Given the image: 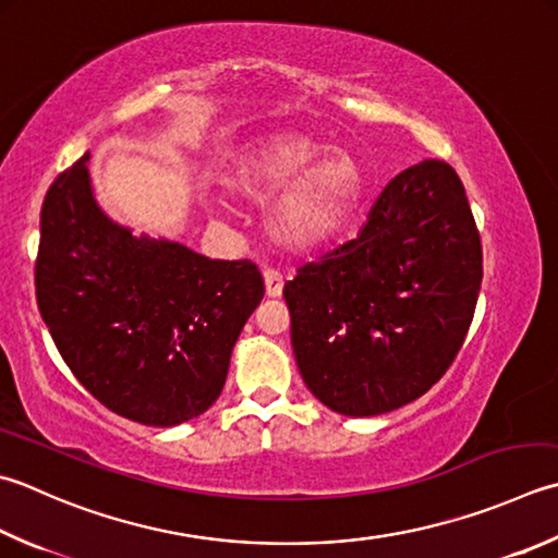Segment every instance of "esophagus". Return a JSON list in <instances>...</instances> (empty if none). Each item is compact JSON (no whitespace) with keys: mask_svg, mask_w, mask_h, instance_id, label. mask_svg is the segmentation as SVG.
Wrapping results in <instances>:
<instances>
[{"mask_svg":"<svg viewBox=\"0 0 558 558\" xmlns=\"http://www.w3.org/2000/svg\"><path fill=\"white\" fill-rule=\"evenodd\" d=\"M264 282H266V294L268 298H280L282 294V278L278 270H264Z\"/></svg>","mask_w":558,"mask_h":558,"instance_id":"esophagus-1","label":"esophagus"}]
</instances>
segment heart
Masks as SVG:
<instances>
[{"instance_id":"1","label":"heart","mask_w":558,"mask_h":558,"mask_svg":"<svg viewBox=\"0 0 558 558\" xmlns=\"http://www.w3.org/2000/svg\"><path fill=\"white\" fill-rule=\"evenodd\" d=\"M227 183L248 201H268L266 232L280 248L310 254L338 234L357 205L363 179L353 157L304 133L256 142L236 155Z\"/></svg>"}]
</instances>
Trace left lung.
<instances>
[{"label":"left lung","mask_w":558,"mask_h":558,"mask_svg":"<svg viewBox=\"0 0 558 558\" xmlns=\"http://www.w3.org/2000/svg\"><path fill=\"white\" fill-rule=\"evenodd\" d=\"M482 278V236L454 169L428 159L401 171L355 239L286 282L304 385L343 416L423 397L460 353Z\"/></svg>","instance_id":"left-lung-1"}]
</instances>
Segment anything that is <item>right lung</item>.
<instances>
[{"label":"right lung","instance_id":"obj_1","mask_svg":"<svg viewBox=\"0 0 558 558\" xmlns=\"http://www.w3.org/2000/svg\"><path fill=\"white\" fill-rule=\"evenodd\" d=\"M89 155L40 207L36 300L72 375L106 409L169 428L222 395L229 355L264 300L251 260L135 236L98 210Z\"/></svg>","mask_w":558,"mask_h":558}]
</instances>
